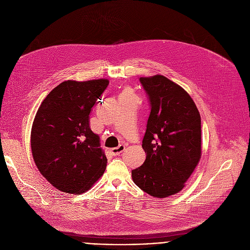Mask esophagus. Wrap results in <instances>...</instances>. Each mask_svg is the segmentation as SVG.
Masks as SVG:
<instances>
[{"label": "esophagus", "mask_w": 250, "mask_h": 250, "mask_svg": "<svg viewBox=\"0 0 250 250\" xmlns=\"http://www.w3.org/2000/svg\"><path fill=\"white\" fill-rule=\"evenodd\" d=\"M125 146H123V145H120L119 146H117V147H114V148H112L111 149V152H112V154L113 155H119V154H121L124 150H125Z\"/></svg>", "instance_id": "34e87169"}]
</instances>
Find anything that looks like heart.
Here are the masks:
<instances>
[{"label":"heart","mask_w":250,"mask_h":250,"mask_svg":"<svg viewBox=\"0 0 250 250\" xmlns=\"http://www.w3.org/2000/svg\"><path fill=\"white\" fill-rule=\"evenodd\" d=\"M123 95H131V92L128 91V90H125V91H124Z\"/></svg>","instance_id":"obj_1"}]
</instances>
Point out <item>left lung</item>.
Here are the masks:
<instances>
[{
    "label": "left lung",
    "instance_id": "left-lung-1",
    "mask_svg": "<svg viewBox=\"0 0 250 250\" xmlns=\"http://www.w3.org/2000/svg\"><path fill=\"white\" fill-rule=\"evenodd\" d=\"M150 105L142 139L146 161L132 180L150 196L180 192L201 158V117L189 94L162 75L139 78Z\"/></svg>",
    "mask_w": 250,
    "mask_h": 250
}]
</instances>
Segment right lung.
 <instances>
[{
  "label": "right lung",
  "instance_id": "add662e5",
  "mask_svg": "<svg viewBox=\"0 0 250 250\" xmlns=\"http://www.w3.org/2000/svg\"><path fill=\"white\" fill-rule=\"evenodd\" d=\"M109 80L65 81L43 100L30 134L33 160L56 189L82 194L104 172L106 158L89 125L92 108Z\"/></svg>",
  "mask_w": 250,
  "mask_h": 250
}]
</instances>
